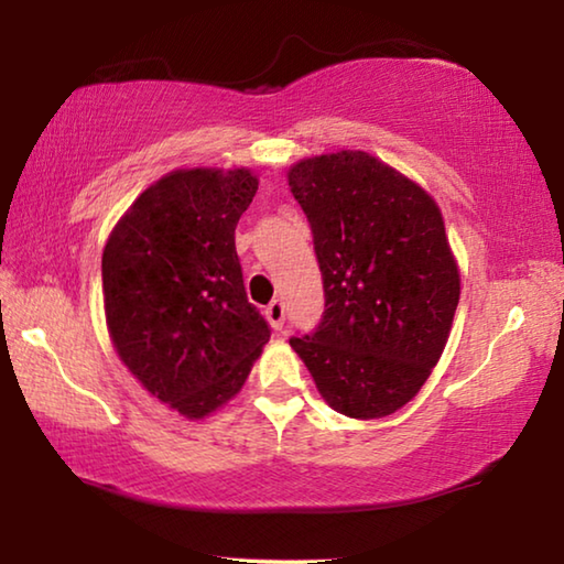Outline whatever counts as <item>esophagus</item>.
Here are the masks:
<instances>
[{
    "label": "esophagus",
    "mask_w": 564,
    "mask_h": 564,
    "mask_svg": "<svg viewBox=\"0 0 564 564\" xmlns=\"http://www.w3.org/2000/svg\"><path fill=\"white\" fill-rule=\"evenodd\" d=\"M265 318H269L273 330H281L283 323H285V308H283V303H281V301H271L269 305H265Z\"/></svg>",
    "instance_id": "1"
}]
</instances>
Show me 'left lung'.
Masks as SVG:
<instances>
[{
    "label": "left lung",
    "mask_w": 564,
    "mask_h": 564,
    "mask_svg": "<svg viewBox=\"0 0 564 564\" xmlns=\"http://www.w3.org/2000/svg\"><path fill=\"white\" fill-rule=\"evenodd\" d=\"M289 186L308 216L326 291L316 333L291 348L336 413H395L431 378L460 301L441 208L366 151L303 159Z\"/></svg>",
    "instance_id": "left-lung-1"
}]
</instances>
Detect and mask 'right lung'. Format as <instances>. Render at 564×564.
Wrapping results in <instances>:
<instances>
[{
	"mask_svg": "<svg viewBox=\"0 0 564 564\" xmlns=\"http://www.w3.org/2000/svg\"><path fill=\"white\" fill-rule=\"evenodd\" d=\"M256 188L246 166L176 169L141 191L104 246V313L117 356L188 420L226 405L271 338L246 299L234 236Z\"/></svg>",
	"mask_w": 564,
	"mask_h": 564,
	"instance_id": "1",
	"label": "right lung"
}]
</instances>
